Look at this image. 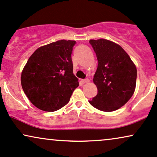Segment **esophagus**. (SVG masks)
Listing matches in <instances>:
<instances>
[{"label": "esophagus", "mask_w": 157, "mask_h": 157, "mask_svg": "<svg viewBox=\"0 0 157 157\" xmlns=\"http://www.w3.org/2000/svg\"><path fill=\"white\" fill-rule=\"evenodd\" d=\"M82 82L83 84H85V83H88L90 82V80H89L88 78H85V79H82Z\"/></svg>", "instance_id": "1"}]
</instances>
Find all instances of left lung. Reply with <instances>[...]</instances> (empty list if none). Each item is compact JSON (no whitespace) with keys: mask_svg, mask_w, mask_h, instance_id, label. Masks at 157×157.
I'll return each mask as SVG.
<instances>
[{"mask_svg":"<svg viewBox=\"0 0 157 157\" xmlns=\"http://www.w3.org/2000/svg\"><path fill=\"white\" fill-rule=\"evenodd\" d=\"M98 65L93 82L98 94L90 100L93 107L110 112L127 103L135 92L137 69L121 46L106 39L90 40Z\"/></svg>","mask_w":157,"mask_h":157,"instance_id":"8db88e82","label":"left lung"}]
</instances>
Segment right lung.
Returning <instances> with one entry per match:
<instances>
[{
	"label": "right lung",
	"mask_w": 157,
	"mask_h": 157,
	"mask_svg": "<svg viewBox=\"0 0 157 157\" xmlns=\"http://www.w3.org/2000/svg\"><path fill=\"white\" fill-rule=\"evenodd\" d=\"M75 44V40H61L41 46L30 56L23 69L22 90L30 101L42 111L60 109L78 86L71 59Z\"/></svg>",
	"instance_id": "1"
}]
</instances>
